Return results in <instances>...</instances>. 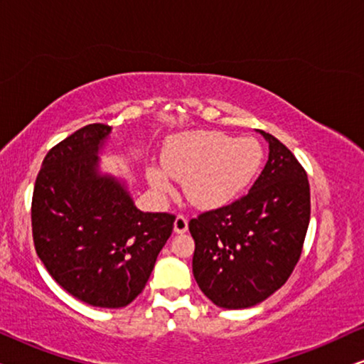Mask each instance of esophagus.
I'll list each match as a JSON object with an SVG mask.
<instances>
[{
	"instance_id": "1",
	"label": "esophagus",
	"mask_w": 364,
	"mask_h": 364,
	"mask_svg": "<svg viewBox=\"0 0 364 364\" xmlns=\"http://www.w3.org/2000/svg\"><path fill=\"white\" fill-rule=\"evenodd\" d=\"M188 228V220L183 215H177L176 222H173V232L176 233H183L187 232Z\"/></svg>"
}]
</instances>
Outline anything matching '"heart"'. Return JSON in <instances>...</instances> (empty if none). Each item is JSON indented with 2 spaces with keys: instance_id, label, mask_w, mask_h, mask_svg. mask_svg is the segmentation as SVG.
<instances>
[{
  "instance_id": "b5f03b06",
  "label": "heart",
  "mask_w": 364,
  "mask_h": 364,
  "mask_svg": "<svg viewBox=\"0 0 364 364\" xmlns=\"http://www.w3.org/2000/svg\"><path fill=\"white\" fill-rule=\"evenodd\" d=\"M263 149L253 137L233 139L213 131L183 132L164 151V167H149L147 178L162 196L173 192V178L196 207L215 208L237 197L260 167Z\"/></svg>"
}]
</instances>
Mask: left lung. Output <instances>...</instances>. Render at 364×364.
Returning <instances> with one entry per match:
<instances>
[{"instance_id":"8db88e82","label":"left lung","mask_w":364,"mask_h":364,"mask_svg":"<svg viewBox=\"0 0 364 364\" xmlns=\"http://www.w3.org/2000/svg\"><path fill=\"white\" fill-rule=\"evenodd\" d=\"M268 161L248 193L188 222L192 272L213 305L250 308L283 287L300 260L310 223V183L290 149L272 134Z\"/></svg>"}]
</instances>
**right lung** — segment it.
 <instances>
[{
	"label": "right lung",
	"instance_id": "add662e5",
	"mask_svg": "<svg viewBox=\"0 0 364 364\" xmlns=\"http://www.w3.org/2000/svg\"><path fill=\"white\" fill-rule=\"evenodd\" d=\"M111 127L89 124L44 157L31 202L33 242L59 287L91 306L122 308L144 290L176 215L141 212L97 172Z\"/></svg>",
	"mask_w": 364,
	"mask_h": 364
}]
</instances>
